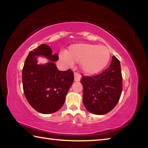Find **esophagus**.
<instances>
[{
	"label": "esophagus",
	"instance_id": "obj_1",
	"mask_svg": "<svg viewBox=\"0 0 148 148\" xmlns=\"http://www.w3.org/2000/svg\"><path fill=\"white\" fill-rule=\"evenodd\" d=\"M80 79H81V76H80V74L77 73V72H75L74 73V81L75 82H79Z\"/></svg>",
	"mask_w": 148,
	"mask_h": 148
}]
</instances>
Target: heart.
Listing matches in <instances>:
<instances>
[{
  "label": "heart",
  "mask_w": 148,
  "mask_h": 148,
  "mask_svg": "<svg viewBox=\"0 0 148 148\" xmlns=\"http://www.w3.org/2000/svg\"><path fill=\"white\" fill-rule=\"evenodd\" d=\"M61 57L69 65L80 63V69L87 75L99 73L109 63L110 52L108 47L90 44H76L69 47Z\"/></svg>",
  "instance_id": "obj_1"
}]
</instances>
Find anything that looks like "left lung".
Here are the masks:
<instances>
[{"mask_svg": "<svg viewBox=\"0 0 148 148\" xmlns=\"http://www.w3.org/2000/svg\"><path fill=\"white\" fill-rule=\"evenodd\" d=\"M122 75L120 62L112 57L110 65L97 76H83V103L91 113L103 115L116 106L122 92Z\"/></svg>", "mask_w": 148, "mask_h": 148, "instance_id": "left-lung-1", "label": "left lung"}]
</instances>
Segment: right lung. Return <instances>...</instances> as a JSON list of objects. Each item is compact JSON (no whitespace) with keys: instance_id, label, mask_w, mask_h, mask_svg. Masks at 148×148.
<instances>
[{"instance_id":"obj_1","label":"right lung","mask_w":148,"mask_h":148,"mask_svg":"<svg viewBox=\"0 0 148 148\" xmlns=\"http://www.w3.org/2000/svg\"><path fill=\"white\" fill-rule=\"evenodd\" d=\"M38 56L46 57L50 62L38 64ZM57 60L58 54H53L51 47L42 44L30 52L25 62L22 74L24 93L30 105L41 114L58 111L74 82L73 72L71 69L59 71L54 63Z\"/></svg>"}]
</instances>
